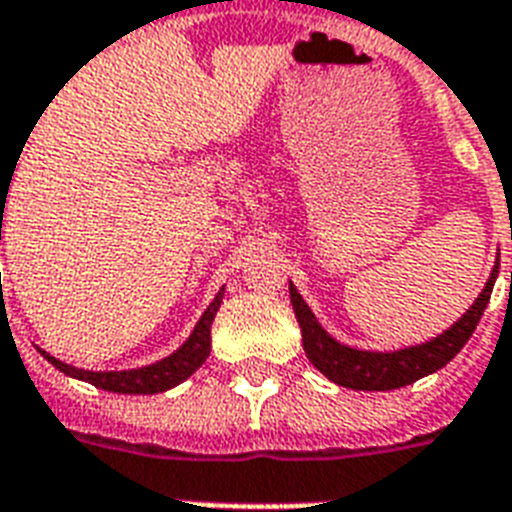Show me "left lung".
Masks as SVG:
<instances>
[{"label":"left lung","mask_w":512,"mask_h":512,"mask_svg":"<svg viewBox=\"0 0 512 512\" xmlns=\"http://www.w3.org/2000/svg\"><path fill=\"white\" fill-rule=\"evenodd\" d=\"M497 273H500V260L492 268V276L486 281L484 292L476 297V303L470 305V311L462 319L454 321L446 332H441L433 340L422 342V345L388 350V353L358 350L337 342L316 321V316H313L311 308L300 297L292 281H289V297H292V308H295V316L300 321V329H303L305 356L311 358V364L324 377L350 390H396L404 388V385H412L425 374L438 372L441 366L449 364L465 348V342L476 332L478 321L484 316Z\"/></svg>","instance_id":"8db88e82"}]
</instances>
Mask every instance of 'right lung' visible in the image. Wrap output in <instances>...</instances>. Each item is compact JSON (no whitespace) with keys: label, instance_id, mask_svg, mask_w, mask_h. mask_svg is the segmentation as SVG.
I'll use <instances>...</instances> for the list:
<instances>
[{"label":"right lung","instance_id":"add662e5","mask_svg":"<svg viewBox=\"0 0 512 512\" xmlns=\"http://www.w3.org/2000/svg\"><path fill=\"white\" fill-rule=\"evenodd\" d=\"M223 303V289L217 292L215 300L209 303V308L204 311V316L199 319V324L193 327L191 337L180 345V348L172 353V356L156 361V364L140 366V369H124V372H90V369H76L71 364H63L55 356H50L47 350L39 348L47 361H50L55 369H60L68 377H76V380H84L95 385L100 390H111V393H130V396H151V393H164V390L175 388L183 380H188L196 369H199L204 361H207L209 350H212V321H215V313Z\"/></svg>","mask_w":512,"mask_h":512}]
</instances>
